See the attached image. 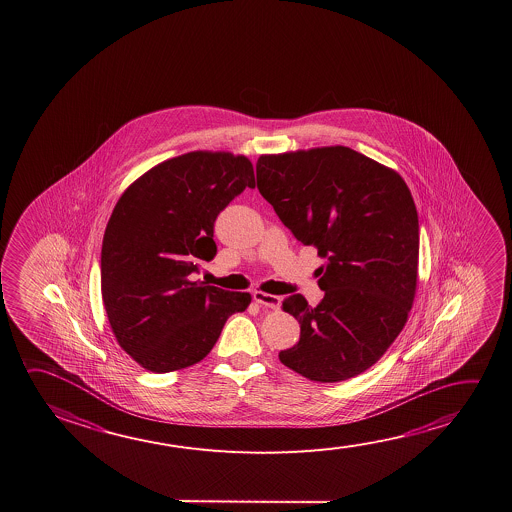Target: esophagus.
Segmentation results:
<instances>
[{
	"mask_svg": "<svg viewBox=\"0 0 512 512\" xmlns=\"http://www.w3.org/2000/svg\"><path fill=\"white\" fill-rule=\"evenodd\" d=\"M253 300L262 305V307H268V309H278L280 307V296L275 294L264 293V291H255L253 293Z\"/></svg>",
	"mask_w": 512,
	"mask_h": 512,
	"instance_id": "34e87169",
	"label": "esophagus"
}]
</instances>
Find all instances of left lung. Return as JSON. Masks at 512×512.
Here are the masks:
<instances>
[{
	"mask_svg": "<svg viewBox=\"0 0 512 512\" xmlns=\"http://www.w3.org/2000/svg\"><path fill=\"white\" fill-rule=\"evenodd\" d=\"M257 187L294 237L327 259L323 300L282 309L300 341L280 362L314 382L371 368L402 332L418 287V210L402 176L346 146L260 155Z\"/></svg>",
	"mask_w": 512,
	"mask_h": 512,
	"instance_id": "1",
	"label": "left lung"
}]
</instances>
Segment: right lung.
<instances>
[{
  "mask_svg": "<svg viewBox=\"0 0 512 512\" xmlns=\"http://www.w3.org/2000/svg\"><path fill=\"white\" fill-rule=\"evenodd\" d=\"M255 187L253 164L230 151H189L128 185L101 243V298L119 346L139 366L168 373L209 355L227 319L252 303L193 280L216 255L219 212Z\"/></svg>",
  "mask_w": 512,
  "mask_h": 512,
  "instance_id": "1",
  "label": "right lung"
}]
</instances>
